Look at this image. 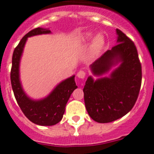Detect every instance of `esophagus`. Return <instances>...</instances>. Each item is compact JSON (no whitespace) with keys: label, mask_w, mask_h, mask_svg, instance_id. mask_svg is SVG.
<instances>
[{"label":"esophagus","mask_w":154,"mask_h":154,"mask_svg":"<svg viewBox=\"0 0 154 154\" xmlns=\"http://www.w3.org/2000/svg\"><path fill=\"white\" fill-rule=\"evenodd\" d=\"M77 77L80 79H84L85 77V76H86V73H85V71H83V70H80V71L77 73Z\"/></svg>","instance_id":"obj_1"}]
</instances>
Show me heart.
Wrapping results in <instances>:
<instances>
[{
	"label": "heart",
	"mask_w": 154,
	"mask_h": 154,
	"mask_svg": "<svg viewBox=\"0 0 154 154\" xmlns=\"http://www.w3.org/2000/svg\"><path fill=\"white\" fill-rule=\"evenodd\" d=\"M82 41L84 42H90L92 40L90 47V53L92 57H98L104 50L106 45V40L102 34H97L93 32H87L83 35Z\"/></svg>",
	"instance_id": "1"
}]
</instances>
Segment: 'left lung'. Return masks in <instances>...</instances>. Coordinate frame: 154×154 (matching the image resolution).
Segmentation results:
<instances>
[{"instance_id":"left-lung-1","label":"left lung","mask_w":154,"mask_h":154,"mask_svg":"<svg viewBox=\"0 0 154 154\" xmlns=\"http://www.w3.org/2000/svg\"><path fill=\"white\" fill-rule=\"evenodd\" d=\"M116 45L91 64V71L98 78L89 76L83 89L88 115L99 123L125 116L134 106L141 86L142 67L137 49L122 31L116 29ZM109 71V77H103Z\"/></svg>"}]
</instances>
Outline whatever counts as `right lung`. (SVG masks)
<instances>
[{"label": "right lung", "instance_id": "1", "mask_svg": "<svg viewBox=\"0 0 154 154\" xmlns=\"http://www.w3.org/2000/svg\"><path fill=\"white\" fill-rule=\"evenodd\" d=\"M49 29L36 28L30 31L21 38L14 49L11 71V82L15 99L25 116L32 122L39 125H53L60 122L66 105L73 91L77 88L75 75L59 83L46 97L33 99L24 91L20 80V63L28 38L42 34H50Z\"/></svg>", "mask_w": 154, "mask_h": 154}]
</instances>
